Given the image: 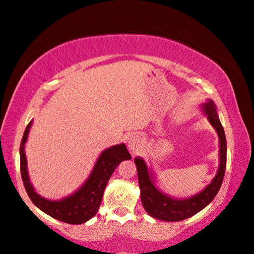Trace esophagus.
I'll return each mask as SVG.
<instances>
[{
    "instance_id": "1",
    "label": "esophagus",
    "mask_w": 254,
    "mask_h": 254,
    "mask_svg": "<svg viewBox=\"0 0 254 254\" xmlns=\"http://www.w3.org/2000/svg\"><path fill=\"white\" fill-rule=\"evenodd\" d=\"M127 146H129L130 151L132 152V153H138V152L141 151V148H143V139H141L138 134L131 136L129 138V141H127Z\"/></svg>"
}]
</instances>
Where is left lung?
I'll list each match as a JSON object with an SVG mask.
<instances>
[{"instance_id": "8db88e82", "label": "left lung", "mask_w": 254, "mask_h": 254, "mask_svg": "<svg viewBox=\"0 0 254 254\" xmlns=\"http://www.w3.org/2000/svg\"><path fill=\"white\" fill-rule=\"evenodd\" d=\"M202 109L207 115L208 121L210 122V124L215 127V130L218 133L219 167L214 180L201 192L191 196V197L184 198V200H177V198L164 194L154 186L151 171L148 170L143 159L139 157L134 159L137 166L138 182H139L140 188L141 203H143V207L147 211V214L153 218L165 222H179L191 217V216L197 214L198 211L207 207L214 200L219 188H221L226 167V139L224 129H223L217 111H216V107L212 101L204 103L202 106Z\"/></svg>"}]
</instances>
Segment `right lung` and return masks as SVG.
Wrapping results in <instances>:
<instances>
[{"mask_svg": "<svg viewBox=\"0 0 254 254\" xmlns=\"http://www.w3.org/2000/svg\"><path fill=\"white\" fill-rule=\"evenodd\" d=\"M31 125L32 121L26 127L21 141V146H19L21 174L29 197L40 210L58 221L68 223V224H82V223L89 221L99 210L104 189H106V186L111 174L114 173L115 168L123 160L131 159L127 146L124 144H120L104 150L97 159L92 174L89 175L82 187L77 189L74 194L58 201L46 200L35 191L31 182H30L28 168H26L24 145L28 139Z\"/></svg>", "mask_w": 254, "mask_h": 254, "instance_id": "add662e5", "label": "right lung"}]
</instances>
